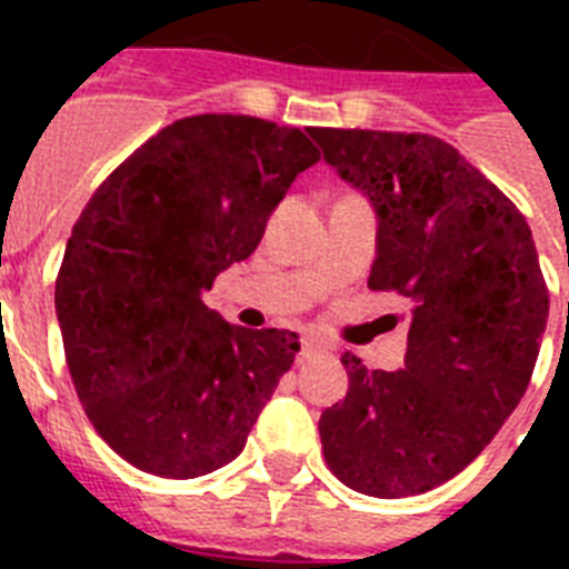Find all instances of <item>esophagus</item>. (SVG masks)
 Here are the masks:
<instances>
[{"label": "esophagus", "mask_w": 569, "mask_h": 569, "mask_svg": "<svg viewBox=\"0 0 569 569\" xmlns=\"http://www.w3.org/2000/svg\"><path fill=\"white\" fill-rule=\"evenodd\" d=\"M319 351H321L319 342H312V339H301V348H298L295 360H298V363H303V360H310V357H316Z\"/></svg>", "instance_id": "esophagus-1"}]
</instances>
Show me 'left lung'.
Here are the masks:
<instances>
[{"label": "left lung", "instance_id": "1", "mask_svg": "<svg viewBox=\"0 0 569 569\" xmlns=\"http://www.w3.org/2000/svg\"><path fill=\"white\" fill-rule=\"evenodd\" d=\"M378 214L369 289L410 303L405 369L342 355L348 396L319 419L330 472L405 499L467 469L526 396L549 292L520 209L451 144L422 132L310 129Z\"/></svg>", "mask_w": 569, "mask_h": 569}]
</instances>
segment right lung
Masks as SVG:
<instances>
[{
	"label": "right lung",
	"mask_w": 569,
	"mask_h": 569,
	"mask_svg": "<svg viewBox=\"0 0 569 569\" xmlns=\"http://www.w3.org/2000/svg\"><path fill=\"white\" fill-rule=\"evenodd\" d=\"M316 162L301 129L194 114L138 147L73 223L56 280L67 369L97 433L132 467L197 478L244 449L301 342L223 321L203 292L257 250Z\"/></svg>",
	"instance_id": "1"
}]
</instances>
